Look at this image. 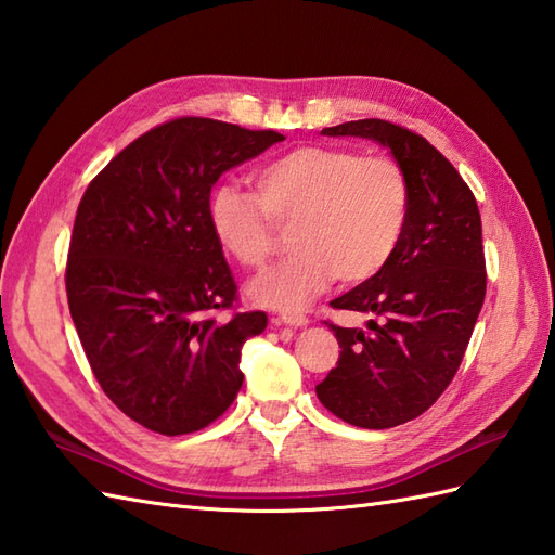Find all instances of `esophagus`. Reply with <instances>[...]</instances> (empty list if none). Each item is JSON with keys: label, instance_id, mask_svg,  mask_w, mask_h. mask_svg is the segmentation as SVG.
Masks as SVG:
<instances>
[{"label": "esophagus", "instance_id": "obj_1", "mask_svg": "<svg viewBox=\"0 0 555 555\" xmlns=\"http://www.w3.org/2000/svg\"><path fill=\"white\" fill-rule=\"evenodd\" d=\"M276 324H286V326H305L308 324V317H305L302 312H281L276 317Z\"/></svg>", "mask_w": 555, "mask_h": 555}]
</instances>
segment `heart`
<instances>
[{"instance_id": "b5f03b06", "label": "heart", "mask_w": 555, "mask_h": 555, "mask_svg": "<svg viewBox=\"0 0 555 555\" xmlns=\"http://www.w3.org/2000/svg\"><path fill=\"white\" fill-rule=\"evenodd\" d=\"M253 183L255 195L217 185L207 219L221 250L250 269L274 255L279 229H293V255L250 284V298L276 310L310 302L336 276L348 286L374 279L393 259L412 211L405 169L348 147H296L255 169Z\"/></svg>"}]
</instances>
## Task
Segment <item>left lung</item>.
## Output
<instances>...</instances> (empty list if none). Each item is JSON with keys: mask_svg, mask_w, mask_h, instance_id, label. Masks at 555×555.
Instances as JSON below:
<instances>
[{"mask_svg": "<svg viewBox=\"0 0 555 555\" xmlns=\"http://www.w3.org/2000/svg\"><path fill=\"white\" fill-rule=\"evenodd\" d=\"M386 145L412 185V211L391 262L332 300L334 310L370 314L364 332L324 322L340 346L317 398L338 420L388 429L420 417L465 358L487 296L477 199L427 138L382 119L324 128Z\"/></svg>", "mask_w": 555, "mask_h": 555, "instance_id": "left-lung-1", "label": "left lung"}]
</instances>
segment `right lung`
Here are the masks:
<instances>
[{
	"label": "right lung",
	"instance_id": "obj_1",
	"mask_svg": "<svg viewBox=\"0 0 555 555\" xmlns=\"http://www.w3.org/2000/svg\"><path fill=\"white\" fill-rule=\"evenodd\" d=\"M281 140L181 116L135 138L80 197L68 310L102 391L150 431L205 429L241 391V348L264 332L267 314L235 310L238 286L209 229V193L223 171Z\"/></svg>",
	"mask_w": 555,
	"mask_h": 555
}]
</instances>
